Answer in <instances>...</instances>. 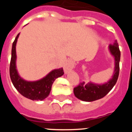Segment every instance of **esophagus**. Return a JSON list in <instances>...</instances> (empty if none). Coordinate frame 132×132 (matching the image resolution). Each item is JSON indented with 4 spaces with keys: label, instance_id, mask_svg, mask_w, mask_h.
<instances>
[{
    "label": "esophagus",
    "instance_id": "1",
    "mask_svg": "<svg viewBox=\"0 0 132 132\" xmlns=\"http://www.w3.org/2000/svg\"><path fill=\"white\" fill-rule=\"evenodd\" d=\"M69 69V67L68 65H65V66H64V70H65V72L68 71Z\"/></svg>",
    "mask_w": 132,
    "mask_h": 132
}]
</instances>
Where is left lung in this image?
Here are the masks:
<instances>
[{
	"label": "left lung",
	"instance_id": "left-lung-1",
	"mask_svg": "<svg viewBox=\"0 0 132 132\" xmlns=\"http://www.w3.org/2000/svg\"><path fill=\"white\" fill-rule=\"evenodd\" d=\"M110 52L114 57L115 67L112 79L104 84L98 85L90 82L85 84V82H80L78 86L73 89L75 96L77 98L85 102H92L96 101L105 96L112 90L117 82L120 71V51L117 40H115L112 44L109 45Z\"/></svg>",
	"mask_w": 132,
	"mask_h": 132
}]
</instances>
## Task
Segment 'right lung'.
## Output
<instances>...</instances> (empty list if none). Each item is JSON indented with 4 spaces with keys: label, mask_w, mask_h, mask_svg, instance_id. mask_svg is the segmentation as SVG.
Listing matches in <instances>:
<instances>
[{
    "label": "right lung",
    "mask_w": 132,
    "mask_h": 132,
    "mask_svg": "<svg viewBox=\"0 0 132 132\" xmlns=\"http://www.w3.org/2000/svg\"><path fill=\"white\" fill-rule=\"evenodd\" d=\"M20 34L17 35L12 44V56L10 63V76L16 89L24 97L32 101H43L47 98L52 90V84L57 78L64 74L63 68L54 69L45 77L37 81H26L20 77L16 66V45Z\"/></svg>",
    "instance_id": "add662e5"
}]
</instances>
